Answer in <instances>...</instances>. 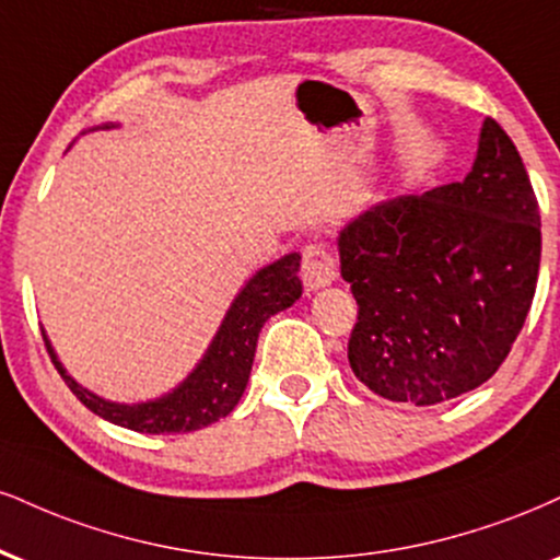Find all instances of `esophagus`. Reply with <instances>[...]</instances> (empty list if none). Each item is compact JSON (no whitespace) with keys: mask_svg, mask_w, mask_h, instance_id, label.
I'll list each match as a JSON object with an SVG mask.
<instances>
[{"mask_svg":"<svg viewBox=\"0 0 560 560\" xmlns=\"http://www.w3.org/2000/svg\"><path fill=\"white\" fill-rule=\"evenodd\" d=\"M339 279V266L326 245H307L302 253V281L310 292L334 284Z\"/></svg>","mask_w":560,"mask_h":560,"instance_id":"1","label":"esophagus"}]
</instances>
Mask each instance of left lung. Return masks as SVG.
<instances>
[{"mask_svg": "<svg viewBox=\"0 0 560 560\" xmlns=\"http://www.w3.org/2000/svg\"><path fill=\"white\" fill-rule=\"evenodd\" d=\"M336 245L360 307L352 373L383 399L433 407L482 386L511 352L540 271V208L488 117L467 177L368 208Z\"/></svg>", "mask_w": 560, "mask_h": 560, "instance_id": "8db88e82", "label": "left lung"}]
</instances>
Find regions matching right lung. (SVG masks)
Listing matches in <instances>:
<instances>
[{
	"label": "right lung",
	"mask_w": 560,
	"mask_h": 560,
	"mask_svg": "<svg viewBox=\"0 0 560 560\" xmlns=\"http://www.w3.org/2000/svg\"><path fill=\"white\" fill-rule=\"evenodd\" d=\"M104 127L109 130L114 125ZM300 260V253H289L284 258L273 260L271 266H262L260 271H255L229 305L219 331L208 345L206 354L198 360V365L192 368V373L159 399L138 404L104 399V396L80 386L67 373L57 352H54L49 336L42 328L46 349H49L54 368L59 370L72 394L93 415L104 417L114 425L151 435L200 430L232 412L245 394L262 323L281 310L292 307L302 298Z\"/></svg>",
	"instance_id": "right-lung-1"
}]
</instances>
